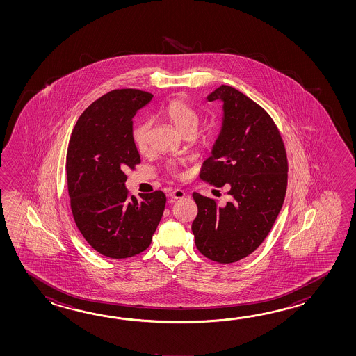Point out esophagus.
Masks as SVG:
<instances>
[{
	"mask_svg": "<svg viewBox=\"0 0 356 356\" xmlns=\"http://www.w3.org/2000/svg\"><path fill=\"white\" fill-rule=\"evenodd\" d=\"M168 196L170 197L172 200H178V198H183V197L186 196V192L183 189H170Z\"/></svg>",
	"mask_w": 356,
	"mask_h": 356,
	"instance_id": "esophagus-1",
	"label": "esophagus"
}]
</instances>
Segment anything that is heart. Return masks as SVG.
Returning a JSON list of instances; mask_svg holds the SVG:
<instances>
[{"label": "heart", "mask_w": 356, "mask_h": 356, "mask_svg": "<svg viewBox=\"0 0 356 356\" xmlns=\"http://www.w3.org/2000/svg\"><path fill=\"white\" fill-rule=\"evenodd\" d=\"M163 114L181 135H186L188 132H196L198 127V114L192 106H188L181 99L170 100L167 106H164ZM132 137L138 152H147L150 144V123L144 121L137 124L134 129Z\"/></svg>", "instance_id": "b5f03b06"}]
</instances>
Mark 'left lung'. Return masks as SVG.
Wrapping results in <instances>:
<instances>
[{
  "mask_svg": "<svg viewBox=\"0 0 356 356\" xmlns=\"http://www.w3.org/2000/svg\"><path fill=\"white\" fill-rule=\"evenodd\" d=\"M222 103L219 135L200 177L227 186L219 206L195 192L192 222L197 250L219 264H233L257 250L280 212L288 186V160L280 132L264 108L235 88L221 85L206 97Z\"/></svg>",
  "mask_w": 356,
  "mask_h": 356,
  "instance_id": "1",
  "label": "left lung"
}]
</instances>
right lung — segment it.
I'll use <instances>...</instances> for the list:
<instances>
[{
  "mask_svg": "<svg viewBox=\"0 0 356 356\" xmlns=\"http://www.w3.org/2000/svg\"><path fill=\"white\" fill-rule=\"evenodd\" d=\"M152 95L113 90L76 122L66 156L68 195L76 225L100 254L127 258L144 252L159 225L167 197L161 191L129 197L124 170L140 163L134 117Z\"/></svg>",
  "mask_w": 356,
  "mask_h": 356,
  "instance_id": "obj_1",
  "label": "right lung"
}]
</instances>
